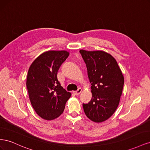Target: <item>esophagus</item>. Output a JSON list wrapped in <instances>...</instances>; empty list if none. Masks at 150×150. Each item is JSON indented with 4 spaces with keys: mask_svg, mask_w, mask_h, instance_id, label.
<instances>
[{
    "mask_svg": "<svg viewBox=\"0 0 150 150\" xmlns=\"http://www.w3.org/2000/svg\"><path fill=\"white\" fill-rule=\"evenodd\" d=\"M82 92V89H81V88H79L78 89V91H74V94L75 95H76V96H78V95H79L81 94V93Z\"/></svg>",
    "mask_w": 150,
    "mask_h": 150,
    "instance_id": "34e87169",
    "label": "esophagus"
}]
</instances>
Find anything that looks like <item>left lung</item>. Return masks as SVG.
<instances>
[{
  "mask_svg": "<svg viewBox=\"0 0 150 150\" xmlns=\"http://www.w3.org/2000/svg\"><path fill=\"white\" fill-rule=\"evenodd\" d=\"M88 70L91 84V100L83 104L89 120L101 122L113 115L120 103L124 77L115 59L103 51H79Z\"/></svg>",
  "mask_w": 150,
  "mask_h": 150,
  "instance_id": "1",
  "label": "left lung"
}]
</instances>
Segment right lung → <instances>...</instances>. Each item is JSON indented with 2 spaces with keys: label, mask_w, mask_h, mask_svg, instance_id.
<instances>
[{
  "label": "right lung",
  "mask_w": 150,
  "mask_h": 150,
  "mask_svg": "<svg viewBox=\"0 0 150 150\" xmlns=\"http://www.w3.org/2000/svg\"><path fill=\"white\" fill-rule=\"evenodd\" d=\"M69 53L66 51H49L40 54L32 63L26 86L32 106L42 118L52 120L64 110L71 94L58 81L57 71Z\"/></svg>",
  "instance_id": "add662e5"
}]
</instances>
